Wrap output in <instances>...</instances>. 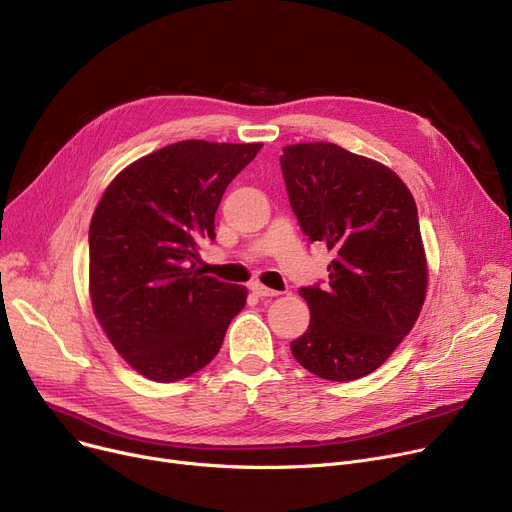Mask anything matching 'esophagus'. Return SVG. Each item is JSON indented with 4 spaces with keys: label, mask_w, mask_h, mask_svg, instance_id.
<instances>
[{
    "label": "esophagus",
    "mask_w": 512,
    "mask_h": 512,
    "mask_svg": "<svg viewBox=\"0 0 512 512\" xmlns=\"http://www.w3.org/2000/svg\"><path fill=\"white\" fill-rule=\"evenodd\" d=\"M251 290H253V294H257V296H278L280 292L278 290H271V288H267V286H263V284H259V282H253L251 284Z\"/></svg>",
    "instance_id": "obj_1"
}]
</instances>
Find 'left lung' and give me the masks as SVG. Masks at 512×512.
Here are the masks:
<instances>
[{
    "instance_id": "8db88e82",
    "label": "left lung",
    "mask_w": 512,
    "mask_h": 512,
    "mask_svg": "<svg viewBox=\"0 0 512 512\" xmlns=\"http://www.w3.org/2000/svg\"><path fill=\"white\" fill-rule=\"evenodd\" d=\"M292 212L335 259L329 282L298 292L311 323L290 342L300 366L344 383L377 370L412 331L426 296L416 201L387 166L329 142L280 156Z\"/></svg>"
}]
</instances>
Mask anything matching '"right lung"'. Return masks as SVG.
I'll return each mask as SVG.
<instances>
[{
	"label": "right lung",
	"mask_w": 512,
	"mask_h": 512,
	"mask_svg": "<svg viewBox=\"0 0 512 512\" xmlns=\"http://www.w3.org/2000/svg\"><path fill=\"white\" fill-rule=\"evenodd\" d=\"M263 144L187 140L127 166L90 222V298L115 350L146 379L175 383L214 360L247 288L197 267L232 179Z\"/></svg>",
	"instance_id": "add662e5"
}]
</instances>
